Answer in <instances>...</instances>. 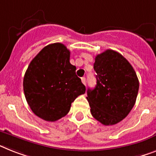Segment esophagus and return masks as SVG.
Returning <instances> with one entry per match:
<instances>
[{"instance_id": "1", "label": "esophagus", "mask_w": 156, "mask_h": 156, "mask_svg": "<svg viewBox=\"0 0 156 156\" xmlns=\"http://www.w3.org/2000/svg\"><path fill=\"white\" fill-rule=\"evenodd\" d=\"M81 81H82V83H83V84H85V83H86V78H85V77H82V78H81Z\"/></svg>"}]
</instances>
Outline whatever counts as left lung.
Segmentation results:
<instances>
[{
	"instance_id": "1",
	"label": "left lung",
	"mask_w": 156,
	"mask_h": 156,
	"mask_svg": "<svg viewBox=\"0 0 156 156\" xmlns=\"http://www.w3.org/2000/svg\"><path fill=\"white\" fill-rule=\"evenodd\" d=\"M96 85L87 89L92 116L104 125H114L127 116L136 104L139 80L128 61L108 49L95 58Z\"/></svg>"
}]
</instances>
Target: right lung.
Instances as JSON below:
<instances>
[{"instance_id":"right-lung-1","label":"right lung","mask_w":156,"mask_h":156,"mask_svg":"<svg viewBox=\"0 0 156 156\" xmlns=\"http://www.w3.org/2000/svg\"><path fill=\"white\" fill-rule=\"evenodd\" d=\"M69 60L66 46L51 44L33 58L25 72L24 96L33 112L44 120L54 122L66 115L77 96L85 93Z\"/></svg>"}]
</instances>
